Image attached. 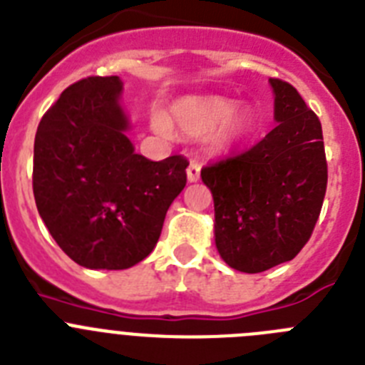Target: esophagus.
<instances>
[{"instance_id": "34e87169", "label": "esophagus", "mask_w": 365, "mask_h": 365, "mask_svg": "<svg viewBox=\"0 0 365 365\" xmlns=\"http://www.w3.org/2000/svg\"><path fill=\"white\" fill-rule=\"evenodd\" d=\"M186 173H188L190 182H195V180H199V177H201V164H199L197 160H192L188 166V170H186Z\"/></svg>"}]
</instances>
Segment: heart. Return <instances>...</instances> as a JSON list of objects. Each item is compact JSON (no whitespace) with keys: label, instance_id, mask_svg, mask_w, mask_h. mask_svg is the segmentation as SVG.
<instances>
[{"label":"heart","instance_id":"1","mask_svg":"<svg viewBox=\"0 0 365 365\" xmlns=\"http://www.w3.org/2000/svg\"><path fill=\"white\" fill-rule=\"evenodd\" d=\"M173 124L192 137L214 132L212 143L217 150H228L252 130V122L245 113H235V104L222 96H186L172 108ZM160 133H170L172 125L164 117L155 118Z\"/></svg>","mask_w":365,"mask_h":365}]
</instances>
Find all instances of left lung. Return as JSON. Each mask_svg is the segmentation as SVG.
<instances>
[{
  "mask_svg": "<svg viewBox=\"0 0 365 365\" xmlns=\"http://www.w3.org/2000/svg\"><path fill=\"white\" fill-rule=\"evenodd\" d=\"M278 125L250 150L208 164L215 247L228 267L256 274L305 247L327 188L322 124L294 87L270 78Z\"/></svg>",
  "mask_w": 365,
  "mask_h": 365,
  "instance_id": "1",
  "label": "left lung"
}]
</instances>
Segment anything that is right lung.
I'll use <instances>...</instances> for the list:
<instances>
[{"label": "right lung", "instance_id": "1", "mask_svg": "<svg viewBox=\"0 0 365 365\" xmlns=\"http://www.w3.org/2000/svg\"><path fill=\"white\" fill-rule=\"evenodd\" d=\"M118 76L69 86L41 117L32 192L58 247L86 269L122 270L150 256L186 186L182 155L146 159L125 137Z\"/></svg>", "mask_w": 365, "mask_h": 365}]
</instances>
